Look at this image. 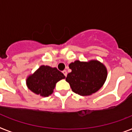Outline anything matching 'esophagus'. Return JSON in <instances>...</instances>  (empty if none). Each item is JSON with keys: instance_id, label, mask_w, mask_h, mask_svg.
<instances>
[{"instance_id": "esophagus-1", "label": "esophagus", "mask_w": 132, "mask_h": 132, "mask_svg": "<svg viewBox=\"0 0 132 132\" xmlns=\"http://www.w3.org/2000/svg\"><path fill=\"white\" fill-rule=\"evenodd\" d=\"M63 73L64 76H65V77H66V76H67V71H66V70H64V71H63Z\"/></svg>"}]
</instances>
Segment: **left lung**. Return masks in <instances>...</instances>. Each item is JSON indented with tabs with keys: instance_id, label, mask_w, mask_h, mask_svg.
I'll use <instances>...</instances> for the list:
<instances>
[{
	"instance_id": "obj_1",
	"label": "left lung",
	"mask_w": 132,
	"mask_h": 132,
	"mask_svg": "<svg viewBox=\"0 0 132 132\" xmlns=\"http://www.w3.org/2000/svg\"><path fill=\"white\" fill-rule=\"evenodd\" d=\"M71 72L67 74L66 81L73 92L80 96L91 95L100 90L106 77V67L97 60L88 62L76 61L69 64Z\"/></svg>"
}]
</instances>
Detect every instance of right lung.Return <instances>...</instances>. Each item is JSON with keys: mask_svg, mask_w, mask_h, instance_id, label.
<instances>
[{"mask_svg": "<svg viewBox=\"0 0 132 132\" xmlns=\"http://www.w3.org/2000/svg\"><path fill=\"white\" fill-rule=\"evenodd\" d=\"M65 78L56 67L42 65L27 78L26 84L31 92L46 97L53 94L56 84Z\"/></svg>", "mask_w": 132, "mask_h": 132, "instance_id": "obj_1", "label": "right lung"}]
</instances>
